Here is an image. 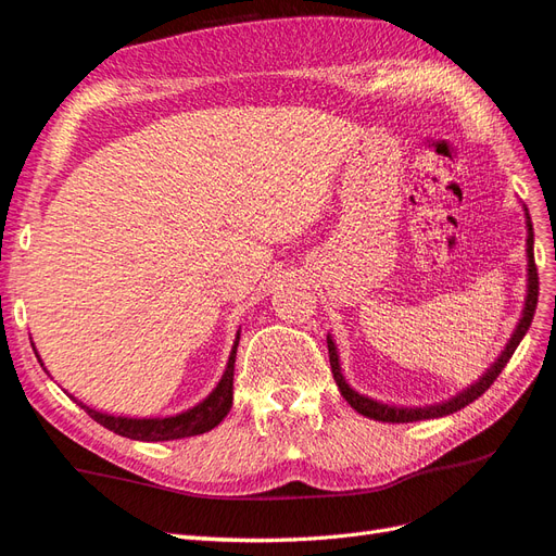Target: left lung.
<instances>
[{"mask_svg":"<svg viewBox=\"0 0 556 556\" xmlns=\"http://www.w3.org/2000/svg\"><path fill=\"white\" fill-rule=\"evenodd\" d=\"M525 215H527V299H525V308H521V317L519 323L510 336V341L506 343V348L501 350V355L494 359V364L486 368V371L473 382L468 384L466 390H462L459 394H454L447 401L441 403H431V406H394V403H382L376 401L366 394H359L357 390H352L348 384L343 371H341V357H339V348L333 343V336H327V348H329V364H331V374L336 384L343 394V399L355 408L359 415L378 419V422H419V419H435V417H445L462 410L468 403H473L478 396H482L486 390H490L492 382L498 378V374L506 368V364L510 362L513 352L517 350V345L525 339L531 319L535 313V304H538V268L533 262V225L529 217V208L525 206Z\"/></svg>","mask_w":556,"mask_h":556,"instance_id":"left-lung-1","label":"left lung"}]
</instances>
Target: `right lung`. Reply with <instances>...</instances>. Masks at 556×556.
Listing matches in <instances>:
<instances>
[{"mask_svg": "<svg viewBox=\"0 0 556 556\" xmlns=\"http://www.w3.org/2000/svg\"><path fill=\"white\" fill-rule=\"evenodd\" d=\"M239 339L241 331H237V339H233L229 359L225 366V374L220 378V382L215 384V390L204 399L199 401L197 406L182 410L178 415L172 417H125V415H111V413H102L94 410L86 403L78 401L74 394H70V399H74L78 406L86 410L94 422H99L102 427H106L109 431L125 435V439L131 441H148V443H157V441H176V439H190V435H199L206 433L213 427H217L227 417L231 401H233V362H237V348H239ZM35 348V343H31ZM37 359L41 362L39 352L35 350ZM43 366V362H41Z\"/></svg>", "mask_w": 556, "mask_h": 556, "instance_id": "1", "label": "right lung"}]
</instances>
